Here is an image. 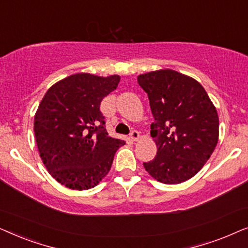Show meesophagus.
I'll return each mask as SVG.
<instances>
[{"instance_id":"34e87169","label":"esophagus","mask_w":248,"mask_h":248,"mask_svg":"<svg viewBox=\"0 0 248 248\" xmlns=\"http://www.w3.org/2000/svg\"><path fill=\"white\" fill-rule=\"evenodd\" d=\"M130 138H131L132 141H138L139 138H140V134H139L138 131L133 130V131H132L131 133H130Z\"/></svg>"}]
</instances>
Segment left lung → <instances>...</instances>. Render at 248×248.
Here are the masks:
<instances>
[{"instance_id":"8db88e82","label":"left lung","mask_w":248,"mask_h":248,"mask_svg":"<svg viewBox=\"0 0 248 248\" xmlns=\"http://www.w3.org/2000/svg\"><path fill=\"white\" fill-rule=\"evenodd\" d=\"M148 94L157 155L143 162L149 174L165 184H179L201 170L219 137L216 107L201 84L174 70L141 74Z\"/></svg>"}]
</instances>
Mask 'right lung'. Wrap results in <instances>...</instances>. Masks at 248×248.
I'll return each mask as SVG.
<instances>
[{"mask_svg": "<svg viewBox=\"0 0 248 248\" xmlns=\"http://www.w3.org/2000/svg\"><path fill=\"white\" fill-rule=\"evenodd\" d=\"M121 78L77 73L47 90L35 115L33 131L49 174L66 187L96 186L110 170L124 141L110 138L100 103Z\"/></svg>", "mask_w": 248, "mask_h": 248, "instance_id": "1", "label": "right lung"}]
</instances>
